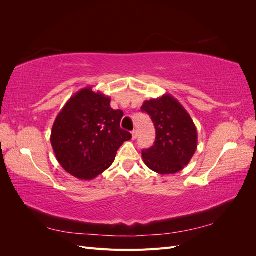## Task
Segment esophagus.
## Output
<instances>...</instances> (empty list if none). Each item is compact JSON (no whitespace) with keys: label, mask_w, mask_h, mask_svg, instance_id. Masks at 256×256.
<instances>
[{"label":"esophagus","mask_w":256,"mask_h":256,"mask_svg":"<svg viewBox=\"0 0 256 256\" xmlns=\"http://www.w3.org/2000/svg\"><path fill=\"white\" fill-rule=\"evenodd\" d=\"M131 136H132V140H136V138H138V131L136 130L131 131Z\"/></svg>","instance_id":"1"}]
</instances>
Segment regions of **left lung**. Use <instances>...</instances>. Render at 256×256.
<instances>
[{
    "instance_id": "8db88e82",
    "label": "left lung",
    "mask_w": 256,
    "mask_h": 256,
    "mask_svg": "<svg viewBox=\"0 0 256 256\" xmlns=\"http://www.w3.org/2000/svg\"><path fill=\"white\" fill-rule=\"evenodd\" d=\"M141 110L150 116L156 129L154 144L142 152L144 164L161 175L182 171L198 148V131L190 114L170 94L146 100Z\"/></svg>"
}]
</instances>
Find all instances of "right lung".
Instances as JSON below:
<instances>
[{"mask_svg": "<svg viewBox=\"0 0 256 256\" xmlns=\"http://www.w3.org/2000/svg\"><path fill=\"white\" fill-rule=\"evenodd\" d=\"M111 98L88 86L70 97L56 116L51 145L58 164L80 180H92L109 168L116 152L132 136L120 128L122 110Z\"/></svg>", "mask_w": 256, "mask_h": 256, "instance_id": "obj_1", "label": "right lung"}]
</instances>
